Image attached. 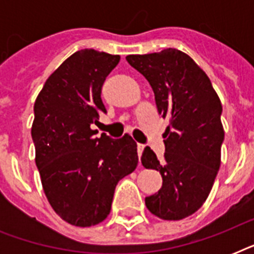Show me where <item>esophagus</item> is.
<instances>
[{"mask_svg":"<svg viewBox=\"0 0 254 254\" xmlns=\"http://www.w3.org/2000/svg\"><path fill=\"white\" fill-rule=\"evenodd\" d=\"M143 149H145V145H142V143H138V145H137V153H138V158H141Z\"/></svg>","mask_w":254,"mask_h":254,"instance_id":"obj_1","label":"esophagus"}]
</instances>
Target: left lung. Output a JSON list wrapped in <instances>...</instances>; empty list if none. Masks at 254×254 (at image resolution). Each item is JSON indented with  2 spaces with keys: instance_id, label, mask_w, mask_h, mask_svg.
I'll use <instances>...</instances> for the list:
<instances>
[{
  "instance_id": "obj_1",
  "label": "left lung",
  "mask_w": 254,
  "mask_h": 254,
  "mask_svg": "<svg viewBox=\"0 0 254 254\" xmlns=\"http://www.w3.org/2000/svg\"><path fill=\"white\" fill-rule=\"evenodd\" d=\"M127 61L149 81L158 113L170 123L162 162L149 146L142 153V166L162 175V187L145 204L162 220H182L204 204L220 169L221 101L204 71L179 50L127 55Z\"/></svg>"
}]
</instances>
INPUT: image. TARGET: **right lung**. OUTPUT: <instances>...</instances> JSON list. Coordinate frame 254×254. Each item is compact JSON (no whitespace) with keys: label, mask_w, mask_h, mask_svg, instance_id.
<instances>
[{"label":"right lung","mask_w":254,"mask_h":254,"mask_svg":"<svg viewBox=\"0 0 254 254\" xmlns=\"http://www.w3.org/2000/svg\"><path fill=\"white\" fill-rule=\"evenodd\" d=\"M119 62L120 55L76 51L50 75L34 104L31 137L42 187L54 211L75 227L105 220L116 186L138 165L130 135L96 138L92 129L107 112L101 87Z\"/></svg>","instance_id":"obj_1"}]
</instances>
